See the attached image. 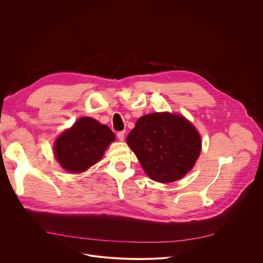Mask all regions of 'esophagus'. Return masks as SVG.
<instances>
[{
  "label": "esophagus",
  "mask_w": 263,
  "mask_h": 263,
  "mask_svg": "<svg viewBox=\"0 0 263 263\" xmlns=\"http://www.w3.org/2000/svg\"><path fill=\"white\" fill-rule=\"evenodd\" d=\"M124 137H125V131H120V132L118 133V138H119L121 141H123V140H124Z\"/></svg>",
  "instance_id": "obj_1"
}]
</instances>
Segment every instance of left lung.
<instances>
[{
    "label": "left lung",
    "mask_w": 263,
    "mask_h": 263,
    "mask_svg": "<svg viewBox=\"0 0 263 263\" xmlns=\"http://www.w3.org/2000/svg\"><path fill=\"white\" fill-rule=\"evenodd\" d=\"M152 180L171 183L183 178L200 156L202 141L184 117L155 112L141 117L126 139Z\"/></svg>",
    "instance_id": "1"
}]
</instances>
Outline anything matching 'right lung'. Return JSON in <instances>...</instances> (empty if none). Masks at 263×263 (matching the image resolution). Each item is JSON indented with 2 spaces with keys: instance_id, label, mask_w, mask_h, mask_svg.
I'll return each mask as SVG.
<instances>
[{
  "instance_id": "right-lung-1",
  "label": "right lung",
  "mask_w": 263,
  "mask_h": 263,
  "mask_svg": "<svg viewBox=\"0 0 263 263\" xmlns=\"http://www.w3.org/2000/svg\"><path fill=\"white\" fill-rule=\"evenodd\" d=\"M115 139V133L106 125L92 118H81L55 140V157L66 172L83 173L101 160Z\"/></svg>"
}]
</instances>
